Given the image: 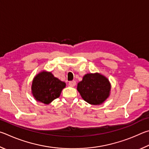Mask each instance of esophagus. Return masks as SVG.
I'll return each mask as SVG.
<instances>
[{
    "mask_svg": "<svg viewBox=\"0 0 149 149\" xmlns=\"http://www.w3.org/2000/svg\"><path fill=\"white\" fill-rule=\"evenodd\" d=\"M69 84L70 86H71V87L74 86L76 85V81H75V80H72V81H70L69 83Z\"/></svg>",
    "mask_w": 149,
    "mask_h": 149,
    "instance_id": "esophagus-1",
    "label": "esophagus"
}]
</instances>
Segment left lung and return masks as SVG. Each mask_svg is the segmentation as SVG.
I'll return each instance as SVG.
<instances>
[{"label":"left lung","mask_w":149,"mask_h":149,"mask_svg":"<svg viewBox=\"0 0 149 149\" xmlns=\"http://www.w3.org/2000/svg\"><path fill=\"white\" fill-rule=\"evenodd\" d=\"M111 88L109 80L97 72L85 74L77 85V90L82 98L93 105L102 104L110 95Z\"/></svg>","instance_id":"8db88e82"}]
</instances>
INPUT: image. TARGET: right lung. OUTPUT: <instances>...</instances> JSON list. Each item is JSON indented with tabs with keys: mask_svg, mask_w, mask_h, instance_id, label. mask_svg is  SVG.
Segmentation results:
<instances>
[{
	"mask_svg": "<svg viewBox=\"0 0 149 149\" xmlns=\"http://www.w3.org/2000/svg\"><path fill=\"white\" fill-rule=\"evenodd\" d=\"M66 84L51 72L42 71L33 79L31 92L35 100L46 105L58 98Z\"/></svg>",
	"mask_w": 149,
	"mask_h": 149,
	"instance_id": "obj_1",
	"label": "right lung"
}]
</instances>
